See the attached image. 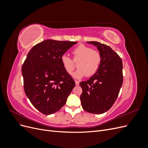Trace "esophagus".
Returning a JSON list of instances; mask_svg holds the SVG:
<instances>
[{
    "label": "esophagus",
    "mask_w": 148,
    "mask_h": 148,
    "mask_svg": "<svg viewBox=\"0 0 148 148\" xmlns=\"http://www.w3.org/2000/svg\"><path fill=\"white\" fill-rule=\"evenodd\" d=\"M75 84H76V85H77V86H78L79 82L78 81H77V80H75Z\"/></svg>",
    "instance_id": "esophagus-1"
}]
</instances>
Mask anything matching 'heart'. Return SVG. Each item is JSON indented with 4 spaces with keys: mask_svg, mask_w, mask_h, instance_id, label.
<instances>
[{
    "mask_svg": "<svg viewBox=\"0 0 148 148\" xmlns=\"http://www.w3.org/2000/svg\"><path fill=\"white\" fill-rule=\"evenodd\" d=\"M73 59L78 62V69L73 74L75 78H80L86 75L91 77L95 75L99 70L102 57L99 52L94 51L90 47L84 44H79L72 51ZM62 64L66 72L71 75L75 69L76 65L73 60L66 54L61 57Z\"/></svg>",
    "mask_w": 148,
    "mask_h": 148,
    "instance_id": "heart-1",
    "label": "heart"
}]
</instances>
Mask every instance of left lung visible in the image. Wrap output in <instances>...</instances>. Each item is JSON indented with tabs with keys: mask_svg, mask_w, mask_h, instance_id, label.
<instances>
[{
	"mask_svg": "<svg viewBox=\"0 0 148 148\" xmlns=\"http://www.w3.org/2000/svg\"><path fill=\"white\" fill-rule=\"evenodd\" d=\"M97 47L102 57L99 70L87 81L80 82L82 106L88 112L101 114L109 110L118 97L123 83V64L120 56L109 46L88 41Z\"/></svg>",
	"mask_w": 148,
	"mask_h": 148,
	"instance_id": "obj_1",
	"label": "left lung"
}]
</instances>
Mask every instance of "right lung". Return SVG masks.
Listing matches in <instances>:
<instances>
[{
	"label": "right lung",
	"instance_id": "obj_1",
	"mask_svg": "<svg viewBox=\"0 0 148 148\" xmlns=\"http://www.w3.org/2000/svg\"><path fill=\"white\" fill-rule=\"evenodd\" d=\"M76 42L45 40L31 48L22 66L23 86L31 104L44 115L59 111L75 86L61 57Z\"/></svg>",
	"mask_w": 148,
	"mask_h": 148
}]
</instances>
